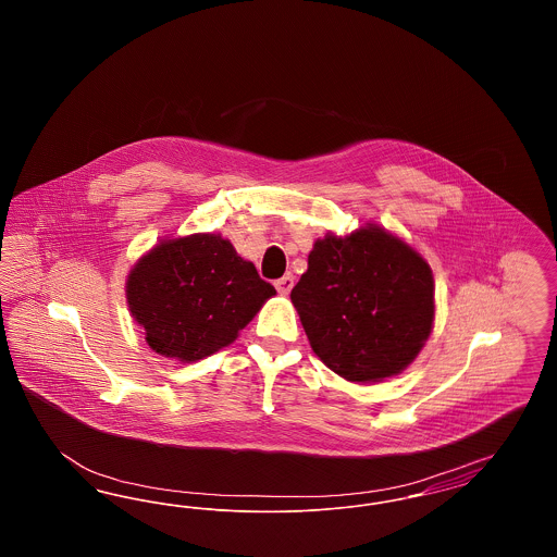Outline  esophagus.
Segmentation results:
<instances>
[{"instance_id": "1", "label": "esophagus", "mask_w": 557, "mask_h": 557, "mask_svg": "<svg viewBox=\"0 0 557 557\" xmlns=\"http://www.w3.org/2000/svg\"><path fill=\"white\" fill-rule=\"evenodd\" d=\"M292 286H294V277H292L290 273H288V275H284V277H280V280L275 282V288H277V292H280L282 296H288V294H290Z\"/></svg>"}]
</instances>
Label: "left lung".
<instances>
[{
	"label": "left lung",
	"instance_id": "left-lung-1",
	"mask_svg": "<svg viewBox=\"0 0 557 557\" xmlns=\"http://www.w3.org/2000/svg\"><path fill=\"white\" fill-rule=\"evenodd\" d=\"M290 298L313 352L355 384L407 370L434 327L432 269L377 223L315 239Z\"/></svg>",
	"mask_w": 557,
	"mask_h": 557
}]
</instances>
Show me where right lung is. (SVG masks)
<instances>
[{
  "mask_svg": "<svg viewBox=\"0 0 557 557\" xmlns=\"http://www.w3.org/2000/svg\"><path fill=\"white\" fill-rule=\"evenodd\" d=\"M125 296L146 343L196 363L230 346L275 288L221 234L160 239L132 267Z\"/></svg>",
  "mask_w": 557,
  "mask_h": 557,
  "instance_id": "right-lung-1",
  "label": "right lung"
}]
</instances>
